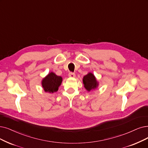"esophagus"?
<instances>
[{
	"label": "esophagus",
	"mask_w": 148,
	"mask_h": 148,
	"mask_svg": "<svg viewBox=\"0 0 148 148\" xmlns=\"http://www.w3.org/2000/svg\"><path fill=\"white\" fill-rule=\"evenodd\" d=\"M75 73H73V72H70L69 73V77H71V78H75Z\"/></svg>",
	"instance_id": "esophagus-1"
}]
</instances>
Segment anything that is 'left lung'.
Segmentation results:
<instances>
[{
	"label": "left lung",
	"instance_id": "left-lung-1",
	"mask_svg": "<svg viewBox=\"0 0 148 148\" xmlns=\"http://www.w3.org/2000/svg\"><path fill=\"white\" fill-rule=\"evenodd\" d=\"M83 83L84 84V87L88 91H90L91 90L97 88L98 85L95 77L91 73H88L84 76Z\"/></svg>",
	"mask_w": 148,
	"mask_h": 148
}]
</instances>
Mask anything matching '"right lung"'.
<instances>
[{
	"label": "right lung",
	"mask_w": 148,
	"mask_h": 148,
	"mask_svg": "<svg viewBox=\"0 0 148 148\" xmlns=\"http://www.w3.org/2000/svg\"><path fill=\"white\" fill-rule=\"evenodd\" d=\"M62 77L51 72L42 81V86L45 92L50 93L56 92L62 82Z\"/></svg>",
	"instance_id": "right-lung-1"
}]
</instances>
